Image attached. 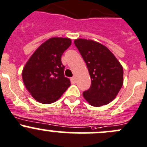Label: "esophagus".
Segmentation results:
<instances>
[{"label":"esophagus","instance_id":"obj_1","mask_svg":"<svg viewBox=\"0 0 147 147\" xmlns=\"http://www.w3.org/2000/svg\"><path fill=\"white\" fill-rule=\"evenodd\" d=\"M71 82H72V84H75L76 83V79H75V77H72V78H71Z\"/></svg>","mask_w":147,"mask_h":147}]
</instances>
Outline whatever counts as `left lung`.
I'll return each mask as SVG.
<instances>
[{"label": "left lung", "instance_id": "8db88e82", "mask_svg": "<svg viewBox=\"0 0 147 147\" xmlns=\"http://www.w3.org/2000/svg\"><path fill=\"white\" fill-rule=\"evenodd\" d=\"M75 46L86 63L90 88L83 97L91 105L100 107L115 99L123 82L121 65L106 47L92 40L75 39Z\"/></svg>", "mask_w": 147, "mask_h": 147}]
</instances>
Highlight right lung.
Returning a JSON list of instances; mask_svg holds the SVG:
<instances>
[{"instance_id":"1","label":"right lung","mask_w":147,"mask_h":147,"mask_svg":"<svg viewBox=\"0 0 147 147\" xmlns=\"http://www.w3.org/2000/svg\"><path fill=\"white\" fill-rule=\"evenodd\" d=\"M71 43L69 38H51L38 47L24 66V83L38 102L52 103L70 86V80L64 75L61 57Z\"/></svg>"}]
</instances>
